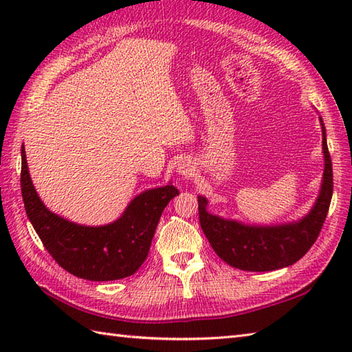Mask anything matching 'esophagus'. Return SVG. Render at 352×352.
<instances>
[{
  "label": "esophagus",
  "instance_id": "1",
  "mask_svg": "<svg viewBox=\"0 0 352 352\" xmlns=\"http://www.w3.org/2000/svg\"><path fill=\"white\" fill-rule=\"evenodd\" d=\"M177 169H178V174L186 177V178H189V177L193 175V166H192V163L188 162V160H183V162L178 163Z\"/></svg>",
  "mask_w": 352,
  "mask_h": 352
}]
</instances>
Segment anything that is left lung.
Listing matches in <instances>:
<instances>
[{"label": "left lung", "instance_id": "left-lung-1", "mask_svg": "<svg viewBox=\"0 0 352 352\" xmlns=\"http://www.w3.org/2000/svg\"><path fill=\"white\" fill-rule=\"evenodd\" d=\"M324 177L320 192L309 214L283 226H245L207 212V199L198 197L199 223L212 248L230 266L251 272L275 271L296 263L305 256L322 228L333 197V166L327 146L322 118Z\"/></svg>", "mask_w": 352, "mask_h": 352}]
</instances>
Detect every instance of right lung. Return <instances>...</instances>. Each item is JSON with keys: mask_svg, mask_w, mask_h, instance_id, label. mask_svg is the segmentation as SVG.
Listing matches in <instances>:
<instances>
[{"mask_svg": "<svg viewBox=\"0 0 352 352\" xmlns=\"http://www.w3.org/2000/svg\"><path fill=\"white\" fill-rule=\"evenodd\" d=\"M21 190L30 222L51 257L65 271L89 281L130 276L144 263L157 223L178 192L170 183L142 192L119 219L101 227L78 226L50 212L37 197L21 148Z\"/></svg>", "mask_w": 352, "mask_h": 352, "instance_id": "right-lung-1", "label": "right lung"}]
</instances>
